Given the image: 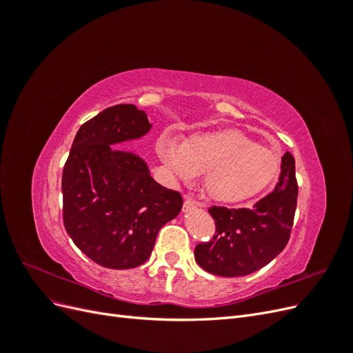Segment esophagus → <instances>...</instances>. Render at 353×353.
<instances>
[{
    "instance_id": "34e87169",
    "label": "esophagus",
    "mask_w": 353,
    "mask_h": 353,
    "mask_svg": "<svg viewBox=\"0 0 353 353\" xmlns=\"http://www.w3.org/2000/svg\"><path fill=\"white\" fill-rule=\"evenodd\" d=\"M197 206H200V203H199L193 196H188V197L185 199V201H184V210H185V212L191 210L193 208H197Z\"/></svg>"
}]
</instances>
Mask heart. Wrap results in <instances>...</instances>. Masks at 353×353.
I'll return each instance as SVG.
<instances>
[{"instance_id":"heart-1","label":"heart","mask_w":353,"mask_h":353,"mask_svg":"<svg viewBox=\"0 0 353 353\" xmlns=\"http://www.w3.org/2000/svg\"><path fill=\"white\" fill-rule=\"evenodd\" d=\"M156 150L175 176L193 179L203 174L205 193L222 203L259 196L279 178L283 165L276 148L258 144L237 130L197 132L181 144L162 135Z\"/></svg>"}]
</instances>
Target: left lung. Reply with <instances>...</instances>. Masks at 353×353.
I'll return each mask as SVG.
<instances>
[{"instance_id": "1", "label": "left lung", "mask_w": 353, "mask_h": 353, "mask_svg": "<svg viewBox=\"0 0 353 353\" xmlns=\"http://www.w3.org/2000/svg\"><path fill=\"white\" fill-rule=\"evenodd\" d=\"M297 193L294 157L287 152L274 191L253 208H209L216 230L212 240L196 245V262L221 276H243L261 270L290 239Z\"/></svg>"}]
</instances>
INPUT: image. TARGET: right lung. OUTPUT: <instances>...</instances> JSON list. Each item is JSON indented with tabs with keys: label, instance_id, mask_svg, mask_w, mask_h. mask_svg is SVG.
Instances as JSON below:
<instances>
[{
	"label": "right lung",
	"instance_id": "add662e5",
	"mask_svg": "<svg viewBox=\"0 0 353 353\" xmlns=\"http://www.w3.org/2000/svg\"><path fill=\"white\" fill-rule=\"evenodd\" d=\"M150 128L134 104L112 105L79 128L63 168V223L77 248L104 268L144 263L159 230L183 208L178 191L157 184L141 157L113 145Z\"/></svg>",
	"mask_w": 353,
	"mask_h": 353
}]
</instances>
